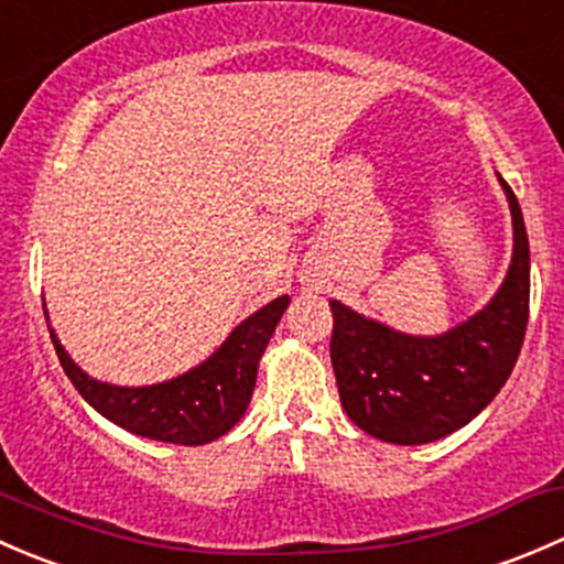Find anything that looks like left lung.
<instances>
[{
  "label": "left lung",
  "mask_w": 564,
  "mask_h": 564,
  "mask_svg": "<svg viewBox=\"0 0 564 564\" xmlns=\"http://www.w3.org/2000/svg\"><path fill=\"white\" fill-rule=\"evenodd\" d=\"M513 260L486 310L443 336H408L330 301V364L341 408L393 445H423L473 421L508 382L530 321V241L513 189Z\"/></svg>",
  "instance_id": "obj_1"
}]
</instances>
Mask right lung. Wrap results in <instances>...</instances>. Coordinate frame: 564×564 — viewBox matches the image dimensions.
I'll use <instances>...</instances> for the list:
<instances>
[{"instance_id":"add662e5","label":"right lung","mask_w":564,"mask_h":564,"mask_svg":"<svg viewBox=\"0 0 564 564\" xmlns=\"http://www.w3.org/2000/svg\"><path fill=\"white\" fill-rule=\"evenodd\" d=\"M288 304V295L274 299L247 317L200 367L149 388H119L91 380L69 361L51 325L48 330L65 375L100 415L127 432L160 443L203 445L228 434L239 423L254 391L260 356Z\"/></svg>"}]
</instances>
